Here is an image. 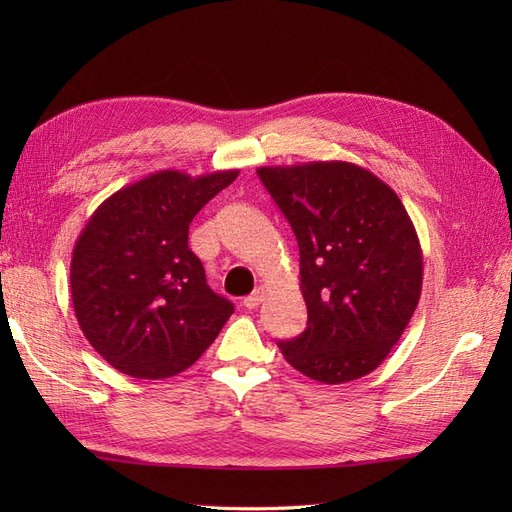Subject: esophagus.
<instances>
[{
	"label": "esophagus",
	"instance_id": "obj_1",
	"mask_svg": "<svg viewBox=\"0 0 512 512\" xmlns=\"http://www.w3.org/2000/svg\"><path fill=\"white\" fill-rule=\"evenodd\" d=\"M262 299H265V288H256L250 297H245L243 299V305L247 307V309H256L260 303H262Z\"/></svg>",
	"mask_w": 512,
	"mask_h": 512
}]
</instances>
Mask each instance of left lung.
Returning <instances> with one entry per match:
<instances>
[{"label":"left lung","instance_id":"1","mask_svg":"<svg viewBox=\"0 0 512 512\" xmlns=\"http://www.w3.org/2000/svg\"><path fill=\"white\" fill-rule=\"evenodd\" d=\"M297 237L305 331L280 342L303 376L342 384L374 371L406 331L423 288V252L399 196L352 162L260 166Z\"/></svg>","mask_w":512,"mask_h":512}]
</instances>
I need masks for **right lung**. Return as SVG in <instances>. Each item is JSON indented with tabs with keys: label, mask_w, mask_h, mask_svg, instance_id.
Returning <instances> with one entry per match:
<instances>
[{
	"label": "right lung",
	"mask_w": 512,
	"mask_h": 512,
	"mask_svg": "<svg viewBox=\"0 0 512 512\" xmlns=\"http://www.w3.org/2000/svg\"><path fill=\"white\" fill-rule=\"evenodd\" d=\"M237 175L160 170L106 198L76 239L74 314L87 342L121 374H181L235 312L209 288L188 232L194 215Z\"/></svg>",
	"instance_id": "right-lung-1"
}]
</instances>
